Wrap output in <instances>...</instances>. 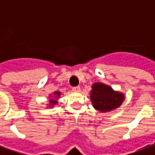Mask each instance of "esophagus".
I'll return each instance as SVG.
<instances>
[{
  "instance_id": "34e87169",
  "label": "esophagus",
  "mask_w": 155,
  "mask_h": 155,
  "mask_svg": "<svg viewBox=\"0 0 155 155\" xmlns=\"http://www.w3.org/2000/svg\"><path fill=\"white\" fill-rule=\"evenodd\" d=\"M73 91L74 92H80L81 91V87H79V86H75V87H73Z\"/></svg>"
}]
</instances>
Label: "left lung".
Here are the masks:
<instances>
[{"instance_id":"8db88e82","label":"left lung","mask_w":155,"mask_h":155,"mask_svg":"<svg viewBox=\"0 0 155 155\" xmlns=\"http://www.w3.org/2000/svg\"><path fill=\"white\" fill-rule=\"evenodd\" d=\"M90 98L93 107L100 112H109L118 108L125 99L123 92L114 91L111 86L96 82L91 86Z\"/></svg>"}]
</instances>
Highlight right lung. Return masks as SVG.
Listing matches in <instances>:
<instances>
[{
  "label": "right lung",
  "instance_id": "add662e5",
  "mask_svg": "<svg viewBox=\"0 0 155 155\" xmlns=\"http://www.w3.org/2000/svg\"><path fill=\"white\" fill-rule=\"evenodd\" d=\"M60 95H61V92L59 91H54V92H53L52 94H50V95L48 96L49 100H48V103L47 104V107L52 108L54 107H55L56 105H58V100H59V97H60Z\"/></svg>",
  "mask_w": 155,
  "mask_h": 155
}]
</instances>
